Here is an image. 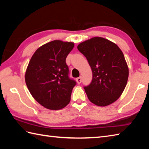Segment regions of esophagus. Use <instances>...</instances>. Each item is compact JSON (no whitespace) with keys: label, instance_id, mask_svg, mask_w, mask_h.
I'll return each instance as SVG.
<instances>
[{"label":"esophagus","instance_id":"esophagus-1","mask_svg":"<svg viewBox=\"0 0 149 149\" xmlns=\"http://www.w3.org/2000/svg\"><path fill=\"white\" fill-rule=\"evenodd\" d=\"M76 81H77V83L78 84H80V83H81V77H79L77 78V79H76Z\"/></svg>","mask_w":149,"mask_h":149}]
</instances>
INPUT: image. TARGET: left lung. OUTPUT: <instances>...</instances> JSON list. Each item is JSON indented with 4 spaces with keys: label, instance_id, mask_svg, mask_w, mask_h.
I'll return each instance as SVG.
<instances>
[{
    "label": "left lung",
    "instance_id": "obj_1",
    "mask_svg": "<svg viewBox=\"0 0 149 149\" xmlns=\"http://www.w3.org/2000/svg\"><path fill=\"white\" fill-rule=\"evenodd\" d=\"M77 49L86 57L92 70V81L84 87L88 99L98 106L115 102L124 90L129 77L122 50L115 43L101 37L84 41Z\"/></svg>",
    "mask_w": 149,
    "mask_h": 149
}]
</instances>
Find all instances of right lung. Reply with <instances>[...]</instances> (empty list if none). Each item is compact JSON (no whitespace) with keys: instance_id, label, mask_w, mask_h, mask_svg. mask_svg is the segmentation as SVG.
<instances>
[{"instance_id":"1","label":"right lung","mask_w":149,"mask_h":149,"mask_svg":"<svg viewBox=\"0 0 149 149\" xmlns=\"http://www.w3.org/2000/svg\"><path fill=\"white\" fill-rule=\"evenodd\" d=\"M73 42L54 40L38 49L31 58L25 74L28 90L45 108L59 110L70 101L76 82L68 77L66 58Z\"/></svg>"}]
</instances>
